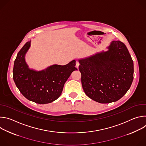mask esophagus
I'll use <instances>...</instances> for the list:
<instances>
[{
    "label": "esophagus",
    "mask_w": 146,
    "mask_h": 146,
    "mask_svg": "<svg viewBox=\"0 0 146 146\" xmlns=\"http://www.w3.org/2000/svg\"><path fill=\"white\" fill-rule=\"evenodd\" d=\"M76 64V67L78 69V67H79V65H80V63H79V62H78V61H77Z\"/></svg>",
    "instance_id": "obj_1"
}]
</instances>
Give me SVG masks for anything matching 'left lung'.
I'll list each match as a JSON object with an SVG mask.
<instances>
[{"instance_id":"8db88e82","label":"left lung","mask_w":146,"mask_h":146,"mask_svg":"<svg viewBox=\"0 0 146 146\" xmlns=\"http://www.w3.org/2000/svg\"><path fill=\"white\" fill-rule=\"evenodd\" d=\"M108 48L78 60L85 94L100 103L118 100L133 80V62L126 46L119 40L113 41Z\"/></svg>"}]
</instances>
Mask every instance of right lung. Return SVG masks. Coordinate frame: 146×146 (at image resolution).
Masks as SVG:
<instances>
[{"mask_svg":"<svg viewBox=\"0 0 146 146\" xmlns=\"http://www.w3.org/2000/svg\"><path fill=\"white\" fill-rule=\"evenodd\" d=\"M31 47L28 41L18 52L14 60L13 79L17 87L27 99L38 104H47L61 95L65 83L74 70L76 60L66 65H53L41 71L30 69L25 56Z\"/></svg>","mask_w":146,"mask_h":146,"instance_id":"right-lung-1","label":"right lung"}]
</instances>
